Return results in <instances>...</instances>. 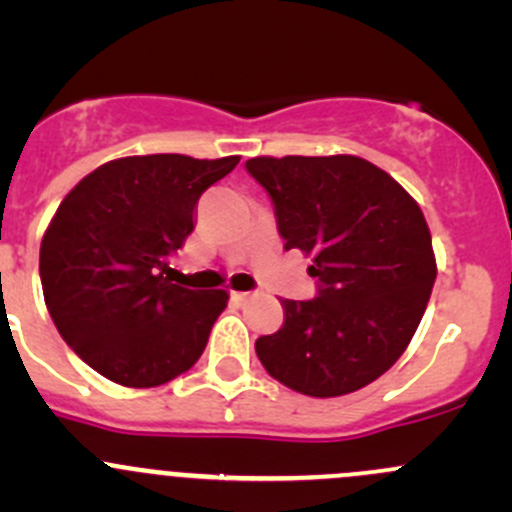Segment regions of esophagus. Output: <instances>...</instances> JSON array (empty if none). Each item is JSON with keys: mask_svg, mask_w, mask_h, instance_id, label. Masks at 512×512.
Returning a JSON list of instances; mask_svg holds the SVG:
<instances>
[{"mask_svg": "<svg viewBox=\"0 0 512 512\" xmlns=\"http://www.w3.org/2000/svg\"><path fill=\"white\" fill-rule=\"evenodd\" d=\"M230 297L235 299V302H247V299L255 297V292H230Z\"/></svg>", "mask_w": 512, "mask_h": 512, "instance_id": "obj_1", "label": "esophagus"}]
</instances>
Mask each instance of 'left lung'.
<instances>
[{
    "label": "left lung",
    "mask_w": 512,
    "mask_h": 512,
    "mask_svg": "<svg viewBox=\"0 0 512 512\" xmlns=\"http://www.w3.org/2000/svg\"><path fill=\"white\" fill-rule=\"evenodd\" d=\"M285 250L314 255L317 297L282 299L280 332L255 342L267 374L329 399L379 379L409 347L426 312L436 257L416 200L356 156L250 158Z\"/></svg>",
    "instance_id": "1"
}]
</instances>
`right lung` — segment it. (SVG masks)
<instances>
[{"label": "right lung", "mask_w": 512, "mask_h": 512, "mask_svg": "<svg viewBox=\"0 0 512 512\" xmlns=\"http://www.w3.org/2000/svg\"><path fill=\"white\" fill-rule=\"evenodd\" d=\"M237 163L118 158L61 200L41 240V289L64 342L101 376L151 389L200 359L230 294L175 285L168 265L195 230L200 195Z\"/></svg>", "instance_id": "add662e5"}]
</instances>
